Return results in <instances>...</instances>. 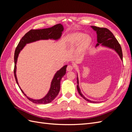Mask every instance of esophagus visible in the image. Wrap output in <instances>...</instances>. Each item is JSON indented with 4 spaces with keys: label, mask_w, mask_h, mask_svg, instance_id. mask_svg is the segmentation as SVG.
<instances>
[{
    "label": "esophagus",
    "mask_w": 132,
    "mask_h": 132,
    "mask_svg": "<svg viewBox=\"0 0 132 132\" xmlns=\"http://www.w3.org/2000/svg\"><path fill=\"white\" fill-rule=\"evenodd\" d=\"M73 69V67H72V65H68L67 68V70L68 71H71Z\"/></svg>",
    "instance_id": "esophagus-1"
}]
</instances>
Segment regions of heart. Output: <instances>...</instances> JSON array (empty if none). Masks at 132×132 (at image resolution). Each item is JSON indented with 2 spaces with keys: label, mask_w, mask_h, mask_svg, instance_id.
<instances>
[{
  "label": "heart",
  "mask_w": 132,
  "mask_h": 132,
  "mask_svg": "<svg viewBox=\"0 0 132 132\" xmlns=\"http://www.w3.org/2000/svg\"><path fill=\"white\" fill-rule=\"evenodd\" d=\"M74 42L78 45L79 43L78 51L79 53L82 52L87 47L91 42V38L89 35H86L84 33H77L74 35Z\"/></svg>",
  "instance_id": "obj_1"
}]
</instances>
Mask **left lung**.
I'll list each match as a JSON object with an SVG mask.
<instances>
[{"mask_svg":"<svg viewBox=\"0 0 132 132\" xmlns=\"http://www.w3.org/2000/svg\"><path fill=\"white\" fill-rule=\"evenodd\" d=\"M91 27L93 29L95 32H96L97 34V43L95 47H97L101 45L102 47H105L106 48H109L110 49H112L114 50L116 52L119 57H120L121 59L123 62V54L121 47L118 43L117 39L114 36L113 34L106 28H101L96 26H91ZM79 82L78 75L77 74V90L79 94L86 101L91 103H97L99 102L97 101H91L85 97L83 94L81 93V90L79 87Z\"/></svg>","mask_w":132,"mask_h":132,"instance_id":"8db88e82","label":"left lung"}]
</instances>
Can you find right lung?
I'll list each match as a JSON object with an SVG mask.
<instances>
[{
  "instance_id": "right-lung-1",
  "label": "right lung",
  "mask_w": 132,
  "mask_h": 132,
  "mask_svg": "<svg viewBox=\"0 0 132 132\" xmlns=\"http://www.w3.org/2000/svg\"><path fill=\"white\" fill-rule=\"evenodd\" d=\"M64 30L63 26L61 23L55 25L52 27L47 28V29H38V30H31L27 32L20 41L17 47L16 48L14 54V76L16 81L18 84L19 87L22 93L24 94L25 96L33 103L37 104H47L52 101L57 97L60 91V85H61V80L62 78L66 73V68L67 65H65L58 70L54 74V77L51 81L50 89L45 97L38 100H35L30 98L24 93L20 87L16 77V63L19 54L21 51L24 48L26 44L30 43L39 40H47V39H53V40H58L61 37L62 32Z\"/></svg>"
}]
</instances>
